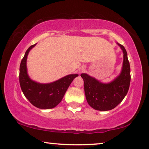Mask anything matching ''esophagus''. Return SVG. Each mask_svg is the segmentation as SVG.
<instances>
[{"label":"esophagus","mask_w":149,"mask_h":149,"mask_svg":"<svg viewBox=\"0 0 149 149\" xmlns=\"http://www.w3.org/2000/svg\"><path fill=\"white\" fill-rule=\"evenodd\" d=\"M84 71V68H80L79 69V72H82Z\"/></svg>","instance_id":"esophagus-1"}]
</instances>
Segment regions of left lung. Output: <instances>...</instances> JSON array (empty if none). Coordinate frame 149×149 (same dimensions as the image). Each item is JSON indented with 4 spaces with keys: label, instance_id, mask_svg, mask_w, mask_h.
<instances>
[{
    "label": "left lung",
    "instance_id": "1",
    "mask_svg": "<svg viewBox=\"0 0 149 149\" xmlns=\"http://www.w3.org/2000/svg\"><path fill=\"white\" fill-rule=\"evenodd\" d=\"M123 53V67L120 74L109 83H102L93 77L83 73L84 90L89 105L97 111H107L113 109L124 99L129 90L130 65L125 47L118 43Z\"/></svg>",
    "mask_w": 149,
    "mask_h": 149
}]
</instances>
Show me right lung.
I'll return each instance as SVG.
<instances>
[{
	"mask_svg": "<svg viewBox=\"0 0 149 149\" xmlns=\"http://www.w3.org/2000/svg\"><path fill=\"white\" fill-rule=\"evenodd\" d=\"M36 44L30 46L25 53L19 66V84L22 92L30 103L40 109L56 107L62 101L68 87L78 74H69L50 83H39L28 76L26 60L28 53Z\"/></svg>",
	"mask_w": 149,
	"mask_h": 149,
	"instance_id": "1",
	"label": "right lung"
}]
</instances>
